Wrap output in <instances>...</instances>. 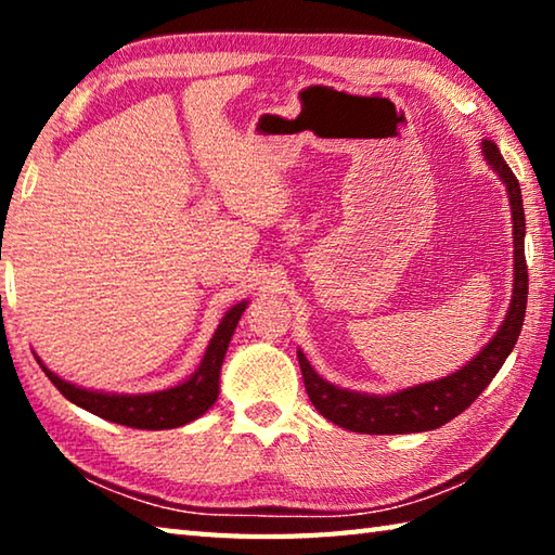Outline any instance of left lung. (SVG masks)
Instances as JSON below:
<instances>
[{
	"label": "left lung",
	"mask_w": 555,
	"mask_h": 555,
	"mask_svg": "<svg viewBox=\"0 0 555 555\" xmlns=\"http://www.w3.org/2000/svg\"><path fill=\"white\" fill-rule=\"evenodd\" d=\"M482 152L506 185L514 220V296L500 333L492 337L490 345L473 362L465 364L455 374H450V377L418 384V387L389 393V397H367V393L337 389L323 377H318L304 352H298V364L300 374H304L308 399L333 424L354 430V434L372 436L418 434V430L443 426L480 397L487 389V384L494 379V374L502 370L506 357L514 350L526 315V294H529V271H526L524 257L526 222L521 188L494 142H487L485 139Z\"/></svg>",
	"instance_id": "obj_1"
}]
</instances>
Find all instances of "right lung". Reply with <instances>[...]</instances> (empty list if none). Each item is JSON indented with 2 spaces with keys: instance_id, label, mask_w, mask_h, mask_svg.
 <instances>
[{
  "instance_id": "obj_1",
  "label": "right lung",
  "mask_w": 555,
  "mask_h": 555,
  "mask_svg": "<svg viewBox=\"0 0 555 555\" xmlns=\"http://www.w3.org/2000/svg\"><path fill=\"white\" fill-rule=\"evenodd\" d=\"M247 304H237L224 313L222 323L215 331L212 340L205 350V357L201 362L198 372L193 374L191 379H185L178 387H171L166 391L156 393H139V397H127V393H100V391H88L75 387L70 382H63L55 377L51 370L43 367L39 360L41 370L46 377L53 382V387L59 389L65 399L78 403L80 409L95 413L100 418H107L112 424H121L129 428H146V430H162V428H176L183 426L188 421H195L208 411L215 399H218L220 391V370L224 352H228V345L232 340L234 327H237L240 315L244 313Z\"/></svg>"
}]
</instances>
